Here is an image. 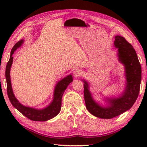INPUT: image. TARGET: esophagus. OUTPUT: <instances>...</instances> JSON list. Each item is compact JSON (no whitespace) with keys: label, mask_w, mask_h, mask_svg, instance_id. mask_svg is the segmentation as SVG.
Masks as SVG:
<instances>
[{"label":"esophagus","mask_w":147,"mask_h":147,"mask_svg":"<svg viewBox=\"0 0 147 147\" xmlns=\"http://www.w3.org/2000/svg\"><path fill=\"white\" fill-rule=\"evenodd\" d=\"M82 73H83V72L81 70V69H77L74 71L73 76L74 77V78H78V77H80L82 75Z\"/></svg>","instance_id":"1"}]
</instances>
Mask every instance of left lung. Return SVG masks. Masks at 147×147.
<instances>
[{"label": "left lung", "mask_w": 147, "mask_h": 147, "mask_svg": "<svg viewBox=\"0 0 147 147\" xmlns=\"http://www.w3.org/2000/svg\"><path fill=\"white\" fill-rule=\"evenodd\" d=\"M114 47L117 49L118 60L124 66L125 86L120 95L104 97V104L93 98L86 80L84 83V99L86 108L92 115L101 119H111L130 109L138 98L141 81V67L136 52L130 43L120 36H115Z\"/></svg>", "instance_id": "1"}]
</instances>
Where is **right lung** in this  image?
I'll list each match as a JSON object with an SVG mask.
<instances>
[{
	"mask_svg": "<svg viewBox=\"0 0 147 147\" xmlns=\"http://www.w3.org/2000/svg\"><path fill=\"white\" fill-rule=\"evenodd\" d=\"M23 43L24 39H21L12 48L10 58H9L6 67V80L8 98L14 108H16L23 115L26 117L30 120L34 121H48L58 115L59 111H60L62 96H63L64 91H65L69 84L73 82V76L71 74H69L68 76L64 77L63 78H62L61 80L58 81L56 83L54 90L53 100L46 107L43 108L38 109L33 108V107L24 106L17 100V98L15 96L13 89H12L10 78V70L13 59V57L12 56V55L17 49L21 47Z\"/></svg>",
	"mask_w": 147,
	"mask_h": 147,
	"instance_id": "1",
	"label": "right lung"
}]
</instances>
